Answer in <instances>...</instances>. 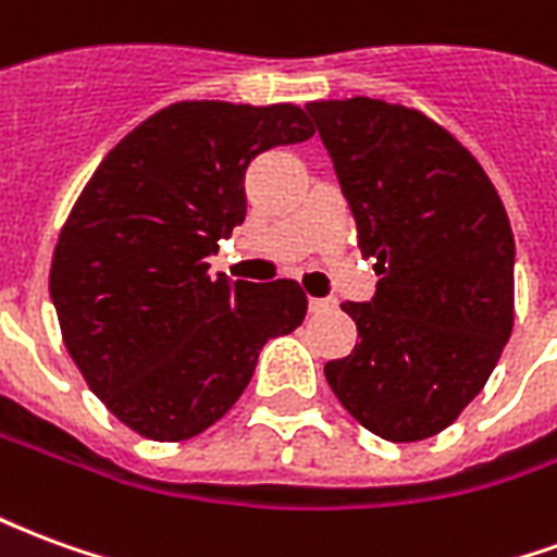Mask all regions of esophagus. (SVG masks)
<instances>
[{
  "instance_id": "1",
  "label": "esophagus",
  "mask_w": 557,
  "mask_h": 557,
  "mask_svg": "<svg viewBox=\"0 0 557 557\" xmlns=\"http://www.w3.org/2000/svg\"><path fill=\"white\" fill-rule=\"evenodd\" d=\"M334 307L331 298H310V313H327Z\"/></svg>"
}]
</instances>
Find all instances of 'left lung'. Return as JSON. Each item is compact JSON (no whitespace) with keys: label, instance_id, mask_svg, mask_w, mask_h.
<instances>
[{"label":"left lung","instance_id":"obj_1","mask_svg":"<svg viewBox=\"0 0 557 557\" xmlns=\"http://www.w3.org/2000/svg\"><path fill=\"white\" fill-rule=\"evenodd\" d=\"M307 113L379 274L373 301L343 304L358 343L325 363L327 385L379 438L423 442L478 397L513 334L510 220L474 154L414 107L346 98Z\"/></svg>","mask_w":557,"mask_h":557}]
</instances>
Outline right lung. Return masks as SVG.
<instances>
[{
    "mask_svg": "<svg viewBox=\"0 0 557 557\" xmlns=\"http://www.w3.org/2000/svg\"><path fill=\"white\" fill-rule=\"evenodd\" d=\"M315 131L295 103L178 101L101 160L59 232L50 298L77 370L115 418L184 442L242 397L271 337L304 322L295 280L211 277L244 223V172Z\"/></svg>",
    "mask_w": 557,
    "mask_h": 557,
    "instance_id": "1",
    "label": "right lung"
}]
</instances>
